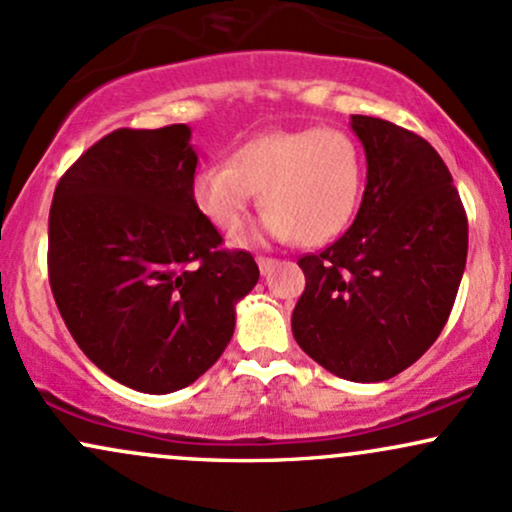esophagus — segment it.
<instances>
[{
  "label": "esophagus",
  "mask_w": 512,
  "mask_h": 512,
  "mask_svg": "<svg viewBox=\"0 0 512 512\" xmlns=\"http://www.w3.org/2000/svg\"><path fill=\"white\" fill-rule=\"evenodd\" d=\"M274 262H276L274 257H264V255L257 257V267H260V272H262V274H267L269 269L274 267Z\"/></svg>",
  "instance_id": "obj_1"
}]
</instances>
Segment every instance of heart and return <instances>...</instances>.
<instances>
[{
    "instance_id": "b5f03b06",
    "label": "heart",
    "mask_w": 512,
    "mask_h": 512,
    "mask_svg": "<svg viewBox=\"0 0 512 512\" xmlns=\"http://www.w3.org/2000/svg\"><path fill=\"white\" fill-rule=\"evenodd\" d=\"M363 182L366 158L349 132L276 129L199 170L192 199L219 231H236L260 192L267 236L322 245L342 236L356 216Z\"/></svg>"
}]
</instances>
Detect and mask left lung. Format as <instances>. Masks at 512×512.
Listing matches in <instances>:
<instances>
[{
	"mask_svg": "<svg viewBox=\"0 0 512 512\" xmlns=\"http://www.w3.org/2000/svg\"><path fill=\"white\" fill-rule=\"evenodd\" d=\"M368 175L354 223L303 255L291 330L330 373L380 383L426 354L448 322L464 262L467 214L438 151L380 117L351 115Z\"/></svg>",
	"mask_w": 512,
	"mask_h": 512,
	"instance_id": "left-lung-1",
	"label": "left lung"
}]
</instances>
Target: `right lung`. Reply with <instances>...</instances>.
Wrapping results in <instances>:
<instances>
[{
  "label": "right lung",
  "instance_id": "add662e5",
  "mask_svg": "<svg viewBox=\"0 0 512 512\" xmlns=\"http://www.w3.org/2000/svg\"><path fill=\"white\" fill-rule=\"evenodd\" d=\"M190 127L115 129L62 175L48 274L79 349L117 383L168 395L219 361L255 257L223 250L192 199Z\"/></svg>",
  "mask_w": 512,
  "mask_h": 512
}]
</instances>
